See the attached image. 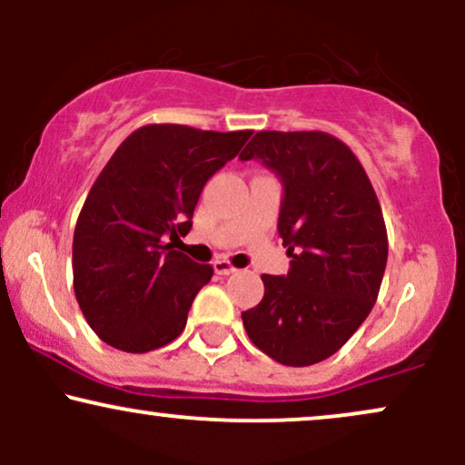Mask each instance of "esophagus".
<instances>
[{"instance_id":"34e87169","label":"esophagus","mask_w":465,"mask_h":465,"mask_svg":"<svg viewBox=\"0 0 465 465\" xmlns=\"http://www.w3.org/2000/svg\"><path fill=\"white\" fill-rule=\"evenodd\" d=\"M214 271H216L218 275H232V273H236V269H233L229 260H216V262H214Z\"/></svg>"}]
</instances>
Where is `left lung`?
Here are the masks:
<instances>
[{"mask_svg": "<svg viewBox=\"0 0 465 465\" xmlns=\"http://www.w3.org/2000/svg\"><path fill=\"white\" fill-rule=\"evenodd\" d=\"M282 183L277 232L286 275H262L264 297L242 312L255 348L288 367L343 348L376 303L387 266L381 203L356 154L322 131H260L240 153Z\"/></svg>", "mask_w": 465, "mask_h": 465, "instance_id": "obj_1", "label": "left lung"}]
</instances>
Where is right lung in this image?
<instances>
[{
  "label": "right lung",
  "instance_id": "right-lung-1",
  "mask_svg": "<svg viewBox=\"0 0 465 465\" xmlns=\"http://www.w3.org/2000/svg\"><path fill=\"white\" fill-rule=\"evenodd\" d=\"M251 131L151 124L131 133L89 190L74 232V292L87 323L122 351H151L183 332L212 266L173 249L192 229L203 185Z\"/></svg>",
  "mask_w": 465,
  "mask_h": 465
}]
</instances>
